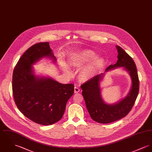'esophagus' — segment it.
<instances>
[{"instance_id":"34e87169","label":"esophagus","mask_w":152,"mask_h":152,"mask_svg":"<svg viewBox=\"0 0 152 152\" xmlns=\"http://www.w3.org/2000/svg\"><path fill=\"white\" fill-rule=\"evenodd\" d=\"M80 89L78 87H77V86L74 87V93H77L80 92Z\"/></svg>"}]
</instances>
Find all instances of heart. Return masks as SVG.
I'll return each mask as SVG.
<instances>
[{
    "label": "heart",
    "instance_id": "b5f03b06",
    "mask_svg": "<svg viewBox=\"0 0 152 152\" xmlns=\"http://www.w3.org/2000/svg\"><path fill=\"white\" fill-rule=\"evenodd\" d=\"M96 56L93 51L89 50L78 51L71 56L70 64L74 67H82L88 64L80 72L79 78L81 81H87L92 79L104 66V60ZM63 69L66 72H69V69L66 65L63 66Z\"/></svg>",
    "mask_w": 152,
    "mask_h": 152
}]
</instances>
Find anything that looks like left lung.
<instances>
[{"label": "left lung", "mask_w": 152, "mask_h": 152, "mask_svg": "<svg viewBox=\"0 0 152 152\" xmlns=\"http://www.w3.org/2000/svg\"><path fill=\"white\" fill-rule=\"evenodd\" d=\"M118 55L117 62L108 67L104 73L99 74L81 86L87 110L93 120L100 123H110L126 116L132 110L139 92V79L136 65L121 47L116 46ZM123 66L131 77L132 86L127 96L112 104L105 103L101 96V81L107 72Z\"/></svg>", "instance_id": "8db88e82"}]
</instances>
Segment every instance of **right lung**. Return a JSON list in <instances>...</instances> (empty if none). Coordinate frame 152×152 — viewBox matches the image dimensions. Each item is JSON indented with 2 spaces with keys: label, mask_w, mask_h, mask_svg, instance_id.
<instances>
[{
  "label": "right lung",
  "mask_w": 152,
  "mask_h": 152,
  "mask_svg": "<svg viewBox=\"0 0 152 152\" xmlns=\"http://www.w3.org/2000/svg\"><path fill=\"white\" fill-rule=\"evenodd\" d=\"M49 44L39 42L28 49L12 74V93L18 108L26 118L41 125H51L61 120L74 91L73 84H62L51 77L34 74L32 65L41 59L56 61Z\"/></svg>",
  "instance_id": "1"
}]
</instances>
